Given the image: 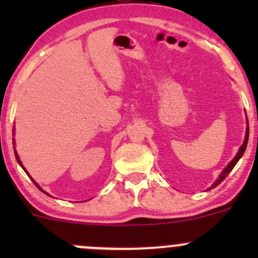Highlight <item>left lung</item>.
<instances>
[{
    "label": "left lung",
    "mask_w": 258,
    "mask_h": 258,
    "mask_svg": "<svg viewBox=\"0 0 258 258\" xmlns=\"http://www.w3.org/2000/svg\"><path fill=\"white\" fill-rule=\"evenodd\" d=\"M246 123L248 124V119H246ZM248 134H249V127L247 126V128H246V136H244V141H243V144H242V146L240 147V150H238L237 155H236V156H235V158H233V160L231 161V162L228 163V165L226 166L225 168H223V171H222V172H221V175L218 176V178L216 179L215 182H213L212 186L209 187V189H211V188H215V187H217L218 184H220L221 182L223 181V179H225L226 177H227V175H228V173L231 172V171H232V168L235 167L236 163L238 162V160H240V158L242 157V156H243L244 151H246V147H247V142H248Z\"/></svg>",
    "instance_id": "left-lung-1"
}]
</instances>
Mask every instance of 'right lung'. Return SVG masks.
Instances as JSON below:
<instances>
[{
	"label": "right lung",
	"instance_id": "1",
	"mask_svg": "<svg viewBox=\"0 0 258 258\" xmlns=\"http://www.w3.org/2000/svg\"><path fill=\"white\" fill-rule=\"evenodd\" d=\"M12 131H14V132H15V128H14V130H12ZM12 144H14V145H15V139H12ZM15 156H16V160H17L18 165H20V166H21V167H22V168H23V170H25V172H26V173H27V175H28V172H27V171H26V168H25V167H23L22 162H21V160H20V156H18V153H17V151H16V150H15ZM28 176H30V175H28ZM30 177H31V176H30ZM31 179H32V182H33V183H35V184H36V186H37V188H38V189H41V191H42V192H43V194L48 195V194H47V192H45V191H43V189H42V188H41V187H40V186H38V184H37V183H36V182H35V179H33V178H31ZM48 196H49V195H48Z\"/></svg>",
	"mask_w": 258,
	"mask_h": 258
}]
</instances>
